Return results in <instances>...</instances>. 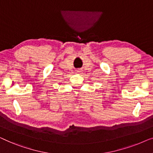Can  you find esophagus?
<instances>
[{
    "mask_svg": "<svg viewBox=\"0 0 153 153\" xmlns=\"http://www.w3.org/2000/svg\"><path fill=\"white\" fill-rule=\"evenodd\" d=\"M77 72H80V70H79V69H78V70H77Z\"/></svg>",
    "mask_w": 153,
    "mask_h": 153,
    "instance_id": "34e87169",
    "label": "esophagus"
}]
</instances>
